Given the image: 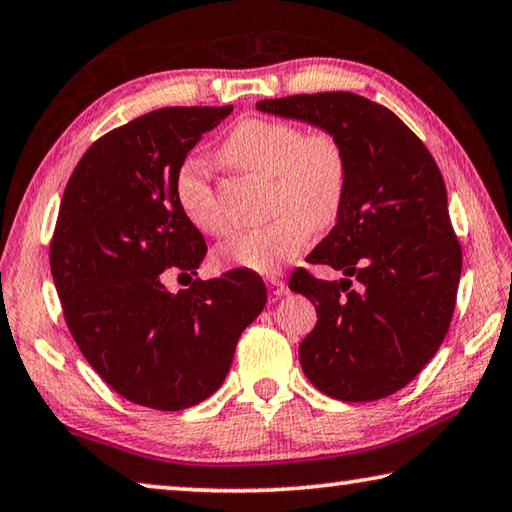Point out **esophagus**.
I'll list each match as a JSON object with an SVG mask.
<instances>
[{"label": "esophagus", "mask_w": 512, "mask_h": 512, "mask_svg": "<svg viewBox=\"0 0 512 512\" xmlns=\"http://www.w3.org/2000/svg\"><path fill=\"white\" fill-rule=\"evenodd\" d=\"M266 287H268V296H271V300L282 298L284 293H287V287H284V282L280 280V277H268Z\"/></svg>", "instance_id": "esophagus-1"}]
</instances>
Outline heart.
Listing matches in <instances>:
<instances>
[{"label":"heart","instance_id":"1","mask_svg":"<svg viewBox=\"0 0 512 512\" xmlns=\"http://www.w3.org/2000/svg\"><path fill=\"white\" fill-rule=\"evenodd\" d=\"M223 160L273 183L271 212L277 216L259 228L241 230L216 248L223 266L255 273H277L291 262L314 228H327L341 212L348 189V158L332 133H302L291 121L248 119L228 135ZM187 219L207 235L228 228L210 173L187 160L173 180Z\"/></svg>","mask_w":512,"mask_h":512}]
</instances>
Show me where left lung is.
<instances>
[{"label":"left lung","instance_id":"8db88e82","mask_svg":"<svg viewBox=\"0 0 512 512\" xmlns=\"http://www.w3.org/2000/svg\"><path fill=\"white\" fill-rule=\"evenodd\" d=\"M257 110L323 128L348 158L336 225L307 257L343 277L296 268L289 280L318 314L300 366L336 400L393 395L433 359L454 316L463 255L438 164L395 112L361 94H293Z\"/></svg>","mask_w":512,"mask_h":512}]
</instances>
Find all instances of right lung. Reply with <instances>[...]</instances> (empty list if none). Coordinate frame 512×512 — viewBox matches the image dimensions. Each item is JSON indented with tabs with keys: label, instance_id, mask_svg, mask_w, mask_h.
Instances as JSON below:
<instances>
[{
	"label": "right lung",
	"instance_id": "right-lung-1",
	"mask_svg": "<svg viewBox=\"0 0 512 512\" xmlns=\"http://www.w3.org/2000/svg\"><path fill=\"white\" fill-rule=\"evenodd\" d=\"M230 112L160 108L106 133L76 164L58 210L49 264L69 332L112 391L149 409L207 400L266 305L262 277L244 268L178 293L164 287L169 273L196 275L207 253L173 180Z\"/></svg>",
	"mask_w": 512,
	"mask_h": 512
}]
</instances>
